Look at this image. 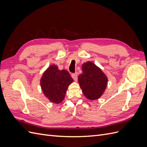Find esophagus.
Segmentation results:
<instances>
[{"label": "esophagus", "mask_w": 147, "mask_h": 147, "mask_svg": "<svg viewBox=\"0 0 147 147\" xmlns=\"http://www.w3.org/2000/svg\"><path fill=\"white\" fill-rule=\"evenodd\" d=\"M72 78L75 81H77V80L78 76H77V74H72Z\"/></svg>", "instance_id": "34e87169"}]
</instances>
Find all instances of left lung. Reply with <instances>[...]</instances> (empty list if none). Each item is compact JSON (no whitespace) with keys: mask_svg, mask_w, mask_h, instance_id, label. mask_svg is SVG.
I'll return each mask as SVG.
<instances>
[{"mask_svg":"<svg viewBox=\"0 0 147 147\" xmlns=\"http://www.w3.org/2000/svg\"><path fill=\"white\" fill-rule=\"evenodd\" d=\"M82 71L78 76V83L84 95L90 100L99 99L107 84L106 75L91 62L84 63Z\"/></svg>","mask_w":147,"mask_h":147,"instance_id":"obj_1","label":"left lung"}]
</instances>
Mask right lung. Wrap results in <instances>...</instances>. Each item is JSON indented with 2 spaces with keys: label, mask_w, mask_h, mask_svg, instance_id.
I'll return each mask as SVG.
<instances>
[{
  "label": "right lung",
  "mask_w": 147,
  "mask_h": 147,
  "mask_svg": "<svg viewBox=\"0 0 147 147\" xmlns=\"http://www.w3.org/2000/svg\"><path fill=\"white\" fill-rule=\"evenodd\" d=\"M73 81L67 71L59 70L56 65H52L43 73L40 84L49 100L59 104L64 100L68 86Z\"/></svg>",
  "instance_id": "obj_1"
}]
</instances>
